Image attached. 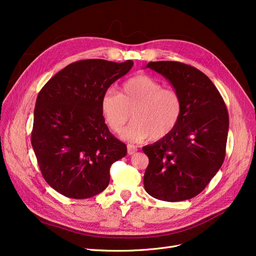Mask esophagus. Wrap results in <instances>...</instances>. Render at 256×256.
<instances>
[{
	"instance_id": "1",
	"label": "esophagus",
	"mask_w": 256,
	"mask_h": 256,
	"mask_svg": "<svg viewBox=\"0 0 256 256\" xmlns=\"http://www.w3.org/2000/svg\"><path fill=\"white\" fill-rule=\"evenodd\" d=\"M138 150L136 147L132 144H128L127 145V152H128V154H134Z\"/></svg>"
}]
</instances>
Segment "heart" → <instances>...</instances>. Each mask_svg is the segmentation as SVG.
<instances>
[{
  "mask_svg": "<svg viewBox=\"0 0 256 256\" xmlns=\"http://www.w3.org/2000/svg\"><path fill=\"white\" fill-rule=\"evenodd\" d=\"M184 110V98L175 88L146 74L130 78L122 85L118 94L108 90L100 100V112L106 126L131 142L150 138L158 141L168 136L180 124Z\"/></svg>",
  "mask_w": 256,
  "mask_h": 256,
  "instance_id": "1",
  "label": "heart"
}]
</instances>
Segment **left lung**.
<instances>
[{
  "instance_id": "obj_1",
  "label": "left lung",
  "mask_w": 256,
  "mask_h": 256,
  "mask_svg": "<svg viewBox=\"0 0 256 256\" xmlns=\"http://www.w3.org/2000/svg\"><path fill=\"white\" fill-rule=\"evenodd\" d=\"M146 67L164 76L184 98L178 126L166 138L143 147L150 159L144 188L154 198L180 202L196 196L226 158L228 112L208 76L191 65L150 62Z\"/></svg>"
}]
</instances>
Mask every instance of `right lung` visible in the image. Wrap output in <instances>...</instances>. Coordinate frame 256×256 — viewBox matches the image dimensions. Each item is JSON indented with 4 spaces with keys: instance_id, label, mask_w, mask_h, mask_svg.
Here are the masks:
<instances>
[{
    "instance_id": "add662e5",
    "label": "right lung",
    "mask_w": 256,
    "mask_h": 256,
    "mask_svg": "<svg viewBox=\"0 0 256 256\" xmlns=\"http://www.w3.org/2000/svg\"><path fill=\"white\" fill-rule=\"evenodd\" d=\"M134 65L82 60L44 85L36 99L30 142L49 186L70 198H88L110 182V168L126 156L100 112L102 95Z\"/></svg>"
}]
</instances>
